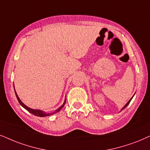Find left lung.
I'll list each match as a JSON object with an SVG mask.
<instances>
[{
  "label": "left lung",
  "mask_w": 150,
  "mask_h": 150,
  "mask_svg": "<svg viewBox=\"0 0 150 150\" xmlns=\"http://www.w3.org/2000/svg\"><path fill=\"white\" fill-rule=\"evenodd\" d=\"M134 96H133V97H134ZM133 97H132V98H131V99H130L129 100V101L127 102V104H126V105H125V106H124V107H122V109H121V111H122V110H123V109H125V108H126V107H127V105H129V102H131V100H132V98H133Z\"/></svg>",
  "instance_id": "left-lung-1"
}]
</instances>
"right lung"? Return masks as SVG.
Instances as JSON below:
<instances>
[{"label": "right lung", "mask_w": 150, "mask_h": 150, "mask_svg": "<svg viewBox=\"0 0 150 150\" xmlns=\"http://www.w3.org/2000/svg\"><path fill=\"white\" fill-rule=\"evenodd\" d=\"M14 91H15V88H14ZM15 94H16V98H17V100H18V102H19V104H20L24 108V109H25L26 110H27V111H29L30 113H33V115H37V116H39V117H45V116H48V115H52V114H54V113H57L58 111H59L60 110H61V109H62V108H63V107L64 106V105H65V103H66V99H65V100H64V103H63V105H62L61 106V107H59L57 109L55 110V111H54V112H53V113H45V111H41V110H39V109H31V108L28 107V106H26L25 105V104H23V102H21V100H20V98H18V95H17V93H16V91H15Z\"/></svg>", "instance_id": "1"}]
</instances>
